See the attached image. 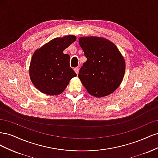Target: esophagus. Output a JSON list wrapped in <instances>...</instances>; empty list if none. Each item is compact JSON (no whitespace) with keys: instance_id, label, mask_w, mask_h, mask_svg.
<instances>
[{"instance_id":"1","label":"esophagus","mask_w":158,"mask_h":158,"mask_svg":"<svg viewBox=\"0 0 158 158\" xmlns=\"http://www.w3.org/2000/svg\"><path fill=\"white\" fill-rule=\"evenodd\" d=\"M79 70H80L79 67H76V68H74V70L75 73H76V74H78V73H79Z\"/></svg>"}]
</instances>
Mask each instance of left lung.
Segmentation results:
<instances>
[{"mask_svg": "<svg viewBox=\"0 0 158 158\" xmlns=\"http://www.w3.org/2000/svg\"><path fill=\"white\" fill-rule=\"evenodd\" d=\"M79 45L87 58L78 74L84 88L96 98L112 94L121 84L125 73V61L121 52L103 37H80Z\"/></svg>", "mask_w": 158, "mask_h": 158, "instance_id": "left-lung-1", "label": "left lung"}]
</instances>
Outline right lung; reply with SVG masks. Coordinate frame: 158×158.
I'll list each match as a JSON object with an SVG mask.
<instances>
[{
  "instance_id": "add662e5",
  "label": "right lung",
  "mask_w": 158,
  "mask_h": 158,
  "mask_svg": "<svg viewBox=\"0 0 158 158\" xmlns=\"http://www.w3.org/2000/svg\"><path fill=\"white\" fill-rule=\"evenodd\" d=\"M76 40L72 35L56 37L34 52L30 64V77L41 92L49 95L60 94L70 80L77 76L70 66V56L63 53Z\"/></svg>"
}]
</instances>
